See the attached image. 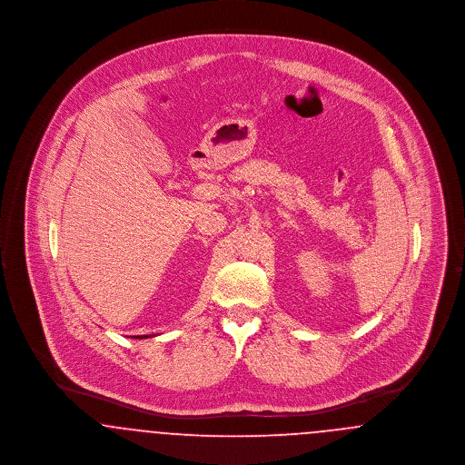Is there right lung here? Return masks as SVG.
Returning a JSON list of instances; mask_svg holds the SVG:
<instances>
[{
	"mask_svg": "<svg viewBox=\"0 0 465 465\" xmlns=\"http://www.w3.org/2000/svg\"><path fill=\"white\" fill-rule=\"evenodd\" d=\"M134 338H141V340H143V338H148V336H144V334H141V336H134Z\"/></svg>",
	"mask_w": 465,
	"mask_h": 465,
	"instance_id": "add662e5",
	"label": "right lung"
}]
</instances>
